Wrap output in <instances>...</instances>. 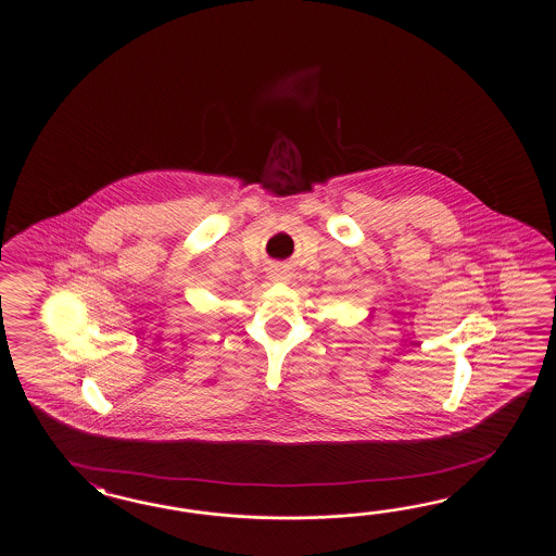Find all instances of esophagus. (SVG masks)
<instances>
[{
  "label": "esophagus",
  "instance_id": "esophagus-1",
  "mask_svg": "<svg viewBox=\"0 0 556 556\" xmlns=\"http://www.w3.org/2000/svg\"><path fill=\"white\" fill-rule=\"evenodd\" d=\"M269 277L275 279V281H287L291 275H289V271H287L285 267H277V265H275V267H271V271H269Z\"/></svg>",
  "mask_w": 556,
  "mask_h": 556
}]
</instances>
